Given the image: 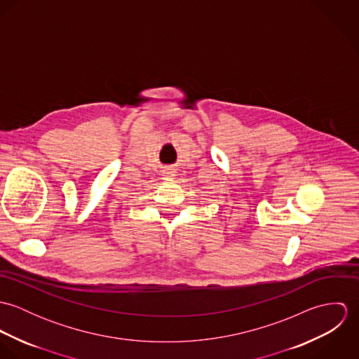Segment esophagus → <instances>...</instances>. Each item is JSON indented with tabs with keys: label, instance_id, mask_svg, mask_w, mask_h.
I'll list each match as a JSON object with an SVG mask.
<instances>
[{
	"label": "esophagus",
	"instance_id": "1",
	"mask_svg": "<svg viewBox=\"0 0 359 359\" xmlns=\"http://www.w3.org/2000/svg\"><path fill=\"white\" fill-rule=\"evenodd\" d=\"M175 177V171L172 168H165L163 171V178L164 180H172Z\"/></svg>",
	"mask_w": 359,
	"mask_h": 359
}]
</instances>
